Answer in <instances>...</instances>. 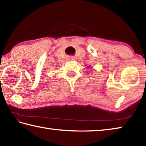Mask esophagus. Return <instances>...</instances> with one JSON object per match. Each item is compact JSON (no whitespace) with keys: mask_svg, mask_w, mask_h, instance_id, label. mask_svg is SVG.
Returning a JSON list of instances; mask_svg holds the SVG:
<instances>
[{"mask_svg":"<svg viewBox=\"0 0 146 146\" xmlns=\"http://www.w3.org/2000/svg\"><path fill=\"white\" fill-rule=\"evenodd\" d=\"M69 59H70V60H73V59H72V58H69Z\"/></svg>","mask_w":146,"mask_h":146,"instance_id":"esophagus-1","label":"esophagus"}]
</instances>
